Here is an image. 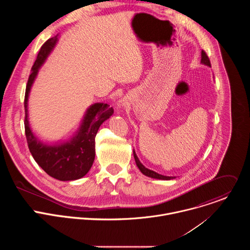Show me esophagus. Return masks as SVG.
<instances>
[{
    "instance_id": "34e87169",
    "label": "esophagus",
    "mask_w": 250,
    "mask_h": 250,
    "mask_svg": "<svg viewBox=\"0 0 250 250\" xmlns=\"http://www.w3.org/2000/svg\"><path fill=\"white\" fill-rule=\"evenodd\" d=\"M115 108H116V110H121L123 108V104H117Z\"/></svg>"
}]
</instances>
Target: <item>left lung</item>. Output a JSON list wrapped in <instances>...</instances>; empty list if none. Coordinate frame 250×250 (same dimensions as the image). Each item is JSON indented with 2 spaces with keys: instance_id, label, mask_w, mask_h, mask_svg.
<instances>
[{
  "instance_id": "obj_1",
  "label": "left lung",
  "mask_w": 250,
  "mask_h": 250,
  "mask_svg": "<svg viewBox=\"0 0 250 250\" xmlns=\"http://www.w3.org/2000/svg\"><path fill=\"white\" fill-rule=\"evenodd\" d=\"M201 63L204 64V65H207V66L210 67L209 59H208V57L207 56V54H206V52H205L204 50H202V53H201ZM133 156H134V160H135L136 166L138 167V169L140 170V172H141L142 174H145L146 176L150 177V178H153V179H159V180H171V179H174V178H176V177H174V176H164V175H161V174L156 173V172L153 171V170H150V169L146 168L144 164H142V163L139 161V159H138V157H137V155H136L134 149H133Z\"/></svg>"
}]
</instances>
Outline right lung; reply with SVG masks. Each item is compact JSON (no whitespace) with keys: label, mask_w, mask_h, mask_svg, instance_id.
<instances>
[{"label":"right lung","mask_w":250,"mask_h":250,"mask_svg":"<svg viewBox=\"0 0 250 250\" xmlns=\"http://www.w3.org/2000/svg\"><path fill=\"white\" fill-rule=\"evenodd\" d=\"M58 39L57 34L42 46L31 68L24 96V129L28 148L35 162L57 180L74 181L84 177L91 169L95 160L96 134L101 125L114 114V109L104 103L93 104L87 109L74 135L59 144L43 142L32 132L28 121V96L39 70L54 49Z\"/></svg>","instance_id":"right-lung-1"}]
</instances>
